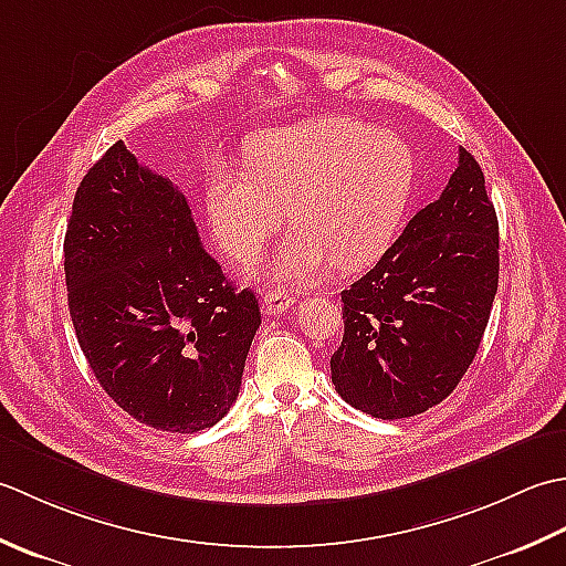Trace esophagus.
<instances>
[{"label": "esophagus", "mask_w": 566, "mask_h": 566, "mask_svg": "<svg viewBox=\"0 0 566 566\" xmlns=\"http://www.w3.org/2000/svg\"><path fill=\"white\" fill-rule=\"evenodd\" d=\"M295 305V297L285 291H266L263 295V313L266 315H283Z\"/></svg>", "instance_id": "esophagus-1"}]
</instances>
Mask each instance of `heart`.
<instances>
[{"label": "heart", "mask_w": 566, "mask_h": 566, "mask_svg": "<svg viewBox=\"0 0 566 566\" xmlns=\"http://www.w3.org/2000/svg\"><path fill=\"white\" fill-rule=\"evenodd\" d=\"M247 176L219 168L207 188L214 234L232 256H256L291 212L297 232L273 259L283 281H315L376 261L406 217L415 158L374 124L317 117L256 136Z\"/></svg>", "instance_id": "b5f03b06"}]
</instances>
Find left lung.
Wrapping results in <instances>:
<instances>
[{"mask_svg": "<svg viewBox=\"0 0 566 566\" xmlns=\"http://www.w3.org/2000/svg\"><path fill=\"white\" fill-rule=\"evenodd\" d=\"M499 291V217L476 158L402 229L376 266L342 291L344 337L332 384L380 420L442 402L474 361Z\"/></svg>", "mask_w": 566, "mask_h": 566, "instance_id": "8db88e82", "label": "left lung"}]
</instances>
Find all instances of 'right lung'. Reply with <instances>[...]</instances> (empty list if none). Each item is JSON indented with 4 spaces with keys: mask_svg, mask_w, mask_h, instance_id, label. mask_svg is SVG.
Here are the masks:
<instances>
[{
    "mask_svg": "<svg viewBox=\"0 0 566 566\" xmlns=\"http://www.w3.org/2000/svg\"><path fill=\"white\" fill-rule=\"evenodd\" d=\"M63 251L73 327L105 394L164 432L222 420L261 313L202 249L186 195L117 142L80 182Z\"/></svg>",
    "mask_w": 566,
    "mask_h": 566,
    "instance_id": "1",
    "label": "right lung"
}]
</instances>
